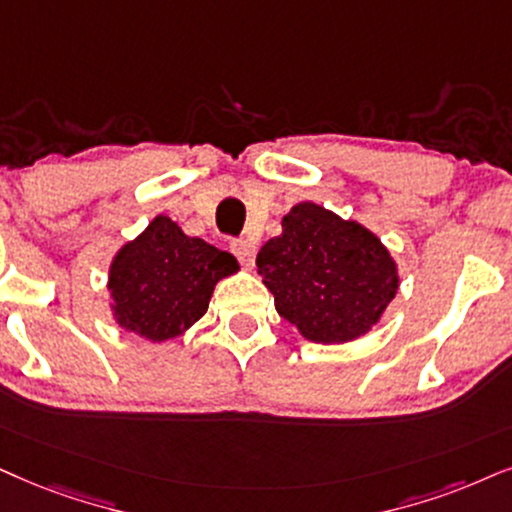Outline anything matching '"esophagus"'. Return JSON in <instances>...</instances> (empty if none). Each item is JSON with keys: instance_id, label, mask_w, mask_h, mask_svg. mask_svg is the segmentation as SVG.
Returning <instances> with one entry per match:
<instances>
[{"instance_id": "1", "label": "esophagus", "mask_w": 512, "mask_h": 512, "mask_svg": "<svg viewBox=\"0 0 512 512\" xmlns=\"http://www.w3.org/2000/svg\"><path fill=\"white\" fill-rule=\"evenodd\" d=\"M231 252H234L243 267L250 269L252 264H255V252H257L255 243L245 241V238H238V241H231Z\"/></svg>"}]
</instances>
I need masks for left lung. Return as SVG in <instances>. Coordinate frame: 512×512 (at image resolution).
Returning <instances> with one entry per match:
<instances>
[{
	"instance_id": "obj_1",
	"label": "left lung",
	"mask_w": 512,
	"mask_h": 512,
	"mask_svg": "<svg viewBox=\"0 0 512 512\" xmlns=\"http://www.w3.org/2000/svg\"><path fill=\"white\" fill-rule=\"evenodd\" d=\"M283 234L257 252V271L276 312L312 342H347L371 331L399 288L385 245L357 222L300 203Z\"/></svg>"
}]
</instances>
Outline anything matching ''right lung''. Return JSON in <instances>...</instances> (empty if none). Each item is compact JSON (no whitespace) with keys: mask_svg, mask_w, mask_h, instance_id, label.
<instances>
[{"mask_svg":"<svg viewBox=\"0 0 512 512\" xmlns=\"http://www.w3.org/2000/svg\"><path fill=\"white\" fill-rule=\"evenodd\" d=\"M238 271L231 252L186 236L170 217H155L111 264L108 290L125 331L163 342L208 312L219 278Z\"/></svg>","mask_w":512,"mask_h":512,"instance_id":"right-lung-1","label":"right lung"}]
</instances>
